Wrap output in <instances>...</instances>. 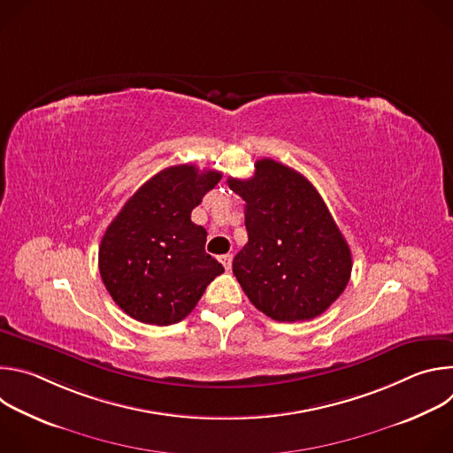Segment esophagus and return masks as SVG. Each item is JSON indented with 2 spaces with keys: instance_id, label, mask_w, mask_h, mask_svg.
Listing matches in <instances>:
<instances>
[{
  "instance_id": "obj_1",
  "label": "esophagus",
  "mask_w": 453,
  "mask_h": 453,
  "mask_svg": "<svg viewBox=\"0 0 453 453\" xmlns=\"http://www.w3.org/2000/svg\"><path fill=\"white\" fill-rule=\"evenodd\" d=\"M219 260H220V264L224 265L226 271H231V264H233V256L231 254H222Z\"/></svg>"
}]
</instances>
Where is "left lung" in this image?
I'll use <instances>...</instances> for the list:
<instances>
[{
	"mask_svg": "<svg viewBox=\"0 0 453 453\" xmlns=\"http://www.w3.org/2000/svg\"><path fill=\"white\" fill-rule=\"evenodd\" d=\"M250 179H227L245 201L247 243L233 274L249 301L278 322L326 311L351 276V250L328 206L299 172L256 161Z\"/></svg>",
	"mask_w": 453,
	"mask_h": 453,
	"instance_id": "8db88e82",
	"label": "left lung"
}]
</instances>
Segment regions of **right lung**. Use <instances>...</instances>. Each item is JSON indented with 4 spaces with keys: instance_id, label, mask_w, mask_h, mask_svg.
<instances>
[{
    "instance_id": "1",
    "label": "right lung",
    "mask_w": 453,
    "mask_h": 453,
    "mask_svg": "<svg viewBox=\"0 0 453 453\" xmlns=\"http://www.w3.org/2000/svg\"><path fill=\"white\" fill-rule=\"evenodd\" d=\"M220 180L215 170L175 165L149 179L109 224L98 250L102 281L114 303L145 325L182 320L224 273L191 211Z\"/></svg>"
}]
</instances>
